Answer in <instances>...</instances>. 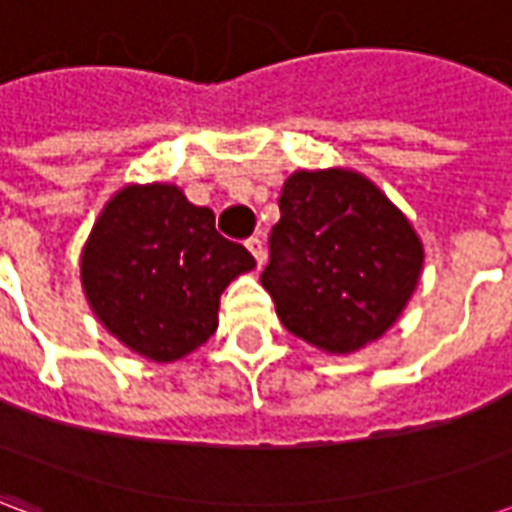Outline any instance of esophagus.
I'll use <instances>...</instances> for the list:
<instances>
[{"mask_svg":"<svg viewBox=\"0 0 512 512\" xmlns=\"http://www.w3.org/2000/svg\"><path fill=\"white\" fill-rule=\"evenodd\" d=\"M246 249H249V252L255 255L257 266H263V263H266V249H263V241H260L257 235H252V238L246 241Z\"/></svg>","mask_w":512,"mask_h":512,"instance_id":"34e87169","label":"esophagus"}]
</instances>
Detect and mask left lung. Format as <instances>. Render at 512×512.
Instances as JSON below:
<instances>
[{
    "label": "left lung",
    "instance_id": "8db88e82",
    "mask_svg": "<svg viewBox=\"0 0 512 512\" xmlns=\"http://www.w3.org/2000/svg\"><path fill=\"white\" fill-rule=\"evenodd\" d=\"M263 288L290 334L354 354L397 321L422 271V241L403 213L351 169H299L279 197Z\"/></svg>",
    "mask_w": 512,
    "mask_h": 512
}]
</instances>
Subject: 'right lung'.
Masks as SVG:
<instances>
[{"label": "right lung", "instance_id": "right-lung-1", "mask_svg": "<svg viewBox=\"0 0 512 512\" xmlns=\"http://www.w3.org/2000/svg\"><path fill=\"white\" fill-rule=\"evenodd\" d=\"M255 268L216 233L211 208L178 186H126L106 202L82 252L84 296L120 343L153 362L197 351L219 326V296Z\"/></svg>", "mask_w": 512, "mask_h": 512}]
</instances>
